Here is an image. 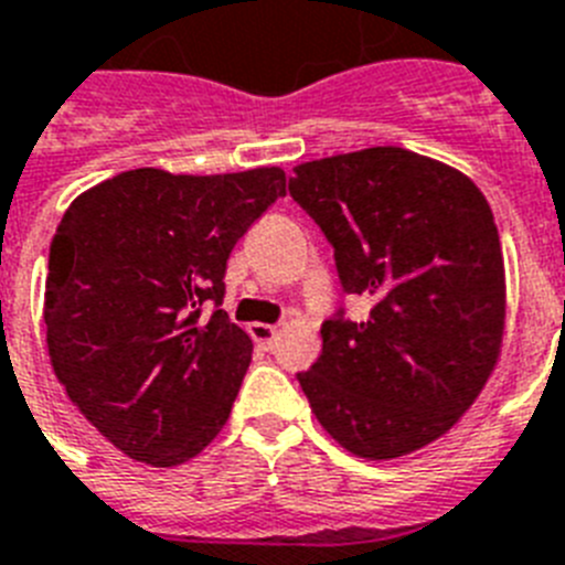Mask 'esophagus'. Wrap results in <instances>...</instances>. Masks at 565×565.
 Masks as SVG:
<instances>
[{"mask_svg":"<svg viewBox=\"0 0 565 565\" xmlns=\"http://www.w3.org/2000/svg\"><path fill=\"white\" fill-rule=\"evenodd\" d=\"M248 334L254 337V342L263 345V349H274L279 340V329L277 326H268V322H250Z\"/></svg>","mask_w":565,"mask_h":565,"instance_id":"34e87169","label":"esophagus"}]
</instances>
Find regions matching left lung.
<instances>
[{"mask_svg": "<svg viewBox=\"0 0 565 565\" xmlns=\"http://www.w3.org/2000/svg\"><path fill=\"white\" fill-rule=\"evenodd\" d=\"M291 196L334 245L360 322H322L297 374L317 423L363 460H397L457 426L500 360L505 265L483 191L440 159L377 145L294 168Z\"/></svg>", "mask_w": 565, "mask_h": 565, "instance_id": "1", "label": "left lung"}]
</instances>
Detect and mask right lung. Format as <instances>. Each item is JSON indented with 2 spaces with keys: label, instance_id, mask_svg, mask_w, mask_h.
I'll return each mask as SVG.
<instances>
[{
  "label": "right lung",
  "instance_id": "1",
  "mask_svg": "<svg viewBox=\"0 0 565 565\" xmlns=\"http://www.w3.org/2000/svg\"><path fill=\"white\" fill-rule=\"evenodd\" d=\"M286 196L277 166L134 168L67 205L51 243L45 342L67 399L110 446L168 469L223 431L254 342L214 308L236 239Z\"/></svg>",
  "mask_w": 565,
  "mask_h": 565
}]
</instances>
